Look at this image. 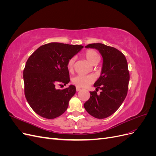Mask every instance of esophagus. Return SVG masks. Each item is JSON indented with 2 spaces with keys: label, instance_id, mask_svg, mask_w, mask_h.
Returning a JSON list of instances; mask_svg holds the SVG:
<instances>
[{
  "label": "esophagus",
  "instance_id": "1",
  "mask_svg": "<svg viewBox=\"0 0 156 156\" xmlns=\"http://www.w3.org/2000/svg\"><path fill=\"white\" fill-rule=\"evenodd\" d=\"M81 88H80L79 87H76V91L77 92H78V91H80V90H81Z\"/></svg>",
  "mask_w": 156,
  "mask_h": 156
}]
</instances>
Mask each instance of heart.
<instances>
[{
    "label": "heart",
    "instance_id": "heart-1",
    "mask_svg": "<svg viewBox=\"0 0 156 156\" xmlns=\"http://www.w3.org/2000/svg\"><path fill=\"white\" fill-rule=\"evenodd\" d=\"M84 57L88 60V62L92 65L96 64L100 60V56L98 52L94 49H88L84 54ZM75 58H70L67 62V68L69 71H72L74 66ZM72 83L77 87H87L90 84L94 82V77L92 75H77L75 76L72 80Z\"/></svg>",
    "mask_w": 156,
    "mask_h": 156
}]
</instances>
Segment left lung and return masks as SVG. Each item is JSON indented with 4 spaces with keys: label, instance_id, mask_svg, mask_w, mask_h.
<instances>
[{
    "label": "left lung",
    "instance_id": "left-lung-1",
    "mask_svg": "<svg viewBox=\"0 0 156 156\" xmlns=\"http://www.w3.org/2000/svg\"><path fill=\"white\" fill-rule=\"evenodd\" d=\"M87 48L96 49L103 59L101 74L94 83L96 91L90 92V97L84 107L96 119H105L119 108L127 96L129 81L127 62L124 55L113 47L103 44H91ZM98 89L102 90L97 94Z\"/></svg>",
    "mask_w": 156,
    "mask_h": 156
}]
</instances>
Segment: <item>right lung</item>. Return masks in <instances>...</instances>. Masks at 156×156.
<instances>
[{"instance_id":"1","label":"right lung","mask_w":156,"mask_h":156,"mask_svg":"<svg viewBox=\"0 0 156 156\" xmlns=\"http://www.w3.org/2000/svg\"><path fill=\"white\" fill-rule=\"evenodd\" d=\"M82 48L80 45L52 42L40 46L29 56L23 70L25 96L38 115L53 119L67 110L76 88L70 85L60 90L55 86L69 82L67 62Z\"/></svg>"}]
</instances>
